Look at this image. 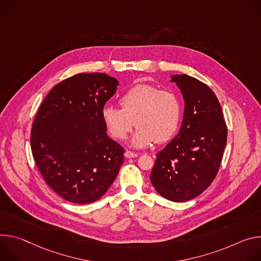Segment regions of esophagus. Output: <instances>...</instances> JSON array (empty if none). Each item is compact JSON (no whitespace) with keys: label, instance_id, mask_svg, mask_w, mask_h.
<instances>
[{"label":"esophagus","instance_id":"esophagus-1","mask_svg":"<svg viewBox=\"0 0 261 261\" xmlns=\"http://www.w3.org/2000/svg\"><path fill=\"white\" fill-rule=\"evenodd\" d=\"M138 155H139L138 153H135V152H133V151H129V150H126V151L124 152V156H125V158H127V159L137 158Z\"/></svg>","mask_w":261,"mask_h":261}]
</instances>
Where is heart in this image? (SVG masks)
<instances>
[{
	"label": "heart",
	"instance_id": "obj_1",
	"mask_svg": "<svg viewBox=\"0 0 261 261\" xmlns=\"http://www.w3.org/2000/svg\"><path fill=\"white\" fill-rule=\"evenodd\" d=\"M121 109L106 106L101 118L109 134L116 140H124L138 126L132 144L137 148L150 146L155 141L164 143L176 133L181 105L172 91L161 90L152 85H137L119 99Z\"/></svg>",
	"mask_w": 261,
	"mask_h": 261
}]
</instances>
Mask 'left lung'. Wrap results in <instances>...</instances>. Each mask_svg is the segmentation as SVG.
Listing matches in <instances>:
<instances>
[{"mask_svg": "<svg viewBox=\"0 0 261 261\" xmlns=\"http://www.w3.org/2000/svg\"><path fill=\"white\" fill-rule=\"evenodd\" d=\"M171 82L184 96L182 124L156 154L150 180L164 198L185 202L203 193L216 178L227 127L221 105L207 85L188 74L172 75Z\"/></svg>", "mask_w": 261, "mask_h": 261, "instance_id": "8db88e82", "label": "left lung"}]
</instances>
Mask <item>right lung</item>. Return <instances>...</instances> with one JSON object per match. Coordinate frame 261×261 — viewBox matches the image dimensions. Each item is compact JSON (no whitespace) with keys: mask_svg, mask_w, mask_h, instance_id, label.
Wrapping results in <instances>:
<instances>
[{"mask_svg":"<svg viewBox=\"0 0 261 261\" xmlns=\"http://www.w3.org/2000/svg\"><path fill=\"white\" fill-rule=\"evenodd\" d=\"M118 84L106 73H77L56 85L38 110L34 161L51 190L69 202L101 198L123 163L124 149L109 138L101 118Z\"/></svg>","mask_w":261,"mask_h":261,"instance_id":"obj_1","label":"right lung"}]
</instances>
